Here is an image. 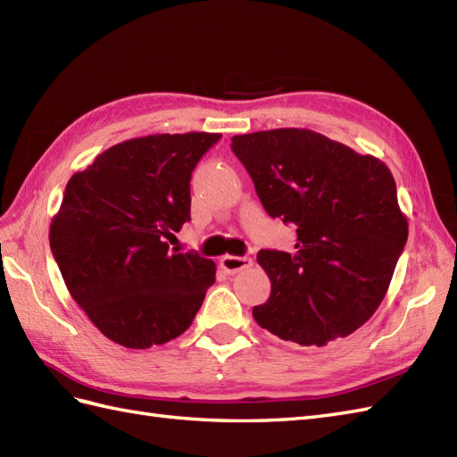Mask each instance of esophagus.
Segmentation results:
<instances>
[{
    "instance_id": "esophagus-1",
    "label": "esophagus",
    "mask_w": 457,
    "mask_h": 457,
    "mask_svg": "<svg viewBox=\"0 0 457 457\" xmlns=\"http://www.w3.org/2000/svg\"><path fill=\"white\" fill-rule=\"evenodd\" d=\"M220 266L224 268V272H228V274H237V272L245 270V268L253 266V259H249V256L226 254L220 259Z\"/></svg>"
}]
</instances>
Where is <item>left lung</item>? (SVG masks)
<instances>
[{
    "label": "left lung",
    "instance_id": "left-lung-1",
    "mask_svg": "<svg viewBox=\"0 0 457 457\" xmlns=\"http://www.w3.org/2000/svg\"><path fill=\"white\" fill-rule=\"evenodd\" d=\"M268 216L297 226L295 253L262 249L270 278L259 326L299 345H326L378 309L407 241L392 171L311 129L231 138Z\"/></svg>",
    "mask_w": 457,
    "mask_h": 457
}]
</instances>
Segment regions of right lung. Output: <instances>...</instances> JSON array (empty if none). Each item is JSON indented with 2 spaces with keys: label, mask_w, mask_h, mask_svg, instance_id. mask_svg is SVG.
Listing matches in <instances>:
<instances>
[{
  "label": "right lung",
  "mask_w": 457,
  "mask_h": 457,
  "mask_svg": "<svg viewBox=\"0 0 457 457\" xmlns=\"http://www.w3.org/2000/svg\"><path fill=\"white\" fill-rule=\"evenodd\" d=\"M220 137L129 138L69 179L50 247L69 294L108 340L162 345L201 309L216 264L168 239L191 220V173Z\"/></svg>",
  "instance_id": "right-lung-1"
}]
</instances>
